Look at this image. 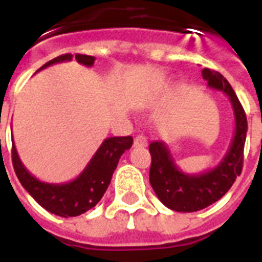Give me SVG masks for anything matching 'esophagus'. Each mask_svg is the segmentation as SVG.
Returning a JSON list of instances; mask_svg holds the SVG:
<instances>
[{"instance_id":"obj_1","label":"esophagus","mask_w":262,"mask_h":262,"mask_svg":"<svg viewBox=\"0 0 262 262\" xmlns=\"http://www.w3.org/2000/svg\"><path fill=\"white\" fill-rule=\"evenodd\" d=\"M134 147H145L147 145V140L145 136L142 134H138L137 137L134 138Z\"/></svg>"}]
</instances>
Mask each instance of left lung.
<instances>
[{"label":"left lung","instance_id":"8db88e82","mask_svg":"<svg viewBox=\"0 0 262 262\" xmlns=\"http://www.w3.org/2000/svg\"><path fill=\"white\" fill-rule=\"evenodd\" d=\"M202 76L212 90L226 93L235 115V134L222 162L199 174H187L179 169L169 146L163 141H153L149 181L158 199L167 208L178 212H195L222 199L243 170L248 122L243 105L231 84L220 72L202 70Z\"/></svg>","mask_w":262,"mask_h":262}]
</instances>
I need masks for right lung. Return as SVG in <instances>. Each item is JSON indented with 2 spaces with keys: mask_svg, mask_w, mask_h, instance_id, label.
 Masks as SVG:
<instances>
[{
  "mask_svg": "<svg viewBox=\"0 0 262 262\" xmlns=\"http://www.w3.org/2000/svg\"><path fill=\"white\" fill-rule=\"evenodd\" d=\"M75 59L85 67H92L95 63V56L76 54ZM70 60H72L71 54L60 55L43 64L36 72ZM132 144V136L105 138L85 169L67 183H47L31 175L18 156L14 140H11V161L21 185L45 210L62 217H72L92 210L99 203L111 183L120 157L130 149Z\"/></svg>",
  "mask_w": 262,
  "mask_h": 262,
  "instance_id": "add662e5",
  "label": "right lung"
}]
</instances>
